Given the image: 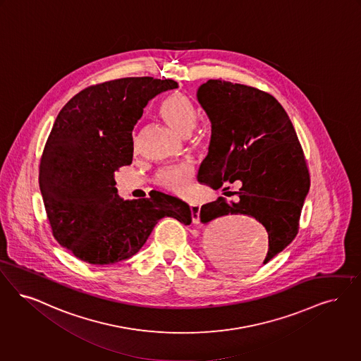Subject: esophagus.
Returning <instances> with one entry per match:
<instances>
[{"instance_id":"1","label":"esophagus","mask_w":361,"mask_h":361,"mask_svg":"<svg viewBox=\"0 0 361 361\" xmlns=\"http://www.w3.org/2000/svg\"><path fill=\"white\" fill-rule=\"evenodd\" d=\"M190 216L193 224H197L200 221V205L190 204Z\"/></svg>"}]
</instances>
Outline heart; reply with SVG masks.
Wrapping results in <instances>:
<instances>
[{
  "label": "heart",
  "instance_id": "b5f03b06",
  "mask_svg": "<svg viewBox=\"0 0 361 361\" xmlns=\"http://www.w3.org/2000/svg\"><path fill=\"white\" fill-rule=\"evenodd\" d=\"M159 113L162 118L180 134L187 135L196 128L197 111L193 103L184 94L176 92L161 104ZM195 176V168L189 162H183L164 168L156 176L159 187L174 195L185 193L189 183Z\"/></svg>",
  "mask_w": 361,
  "mask_h": 361
}]
</instances>
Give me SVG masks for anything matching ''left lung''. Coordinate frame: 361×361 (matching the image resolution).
<instances>
[{
	"label": "left lung",
	"instance_id": "8db88e82",
	"mask_svg": "<svg viewBox=\"0 0 361 361\" xmlns=\"http://www.w3.org/2000/svg\"><path fill=\"white\" fill-rule=\"evenodd\" d=\"M197 101L212 125L197 180L215 190L227 181L242 184L235 202L219 197L204 204L200 220L230 214L255 217L269 233L267 263L298 233L310 188L297 133L281 103L255 87L211 79L199 87Z\"/></svg>",
	"mask_w": 361,
	"mask_h": 361
}]
</instances>
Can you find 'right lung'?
I'll use <instances>...</instances> for the list:
<instances>
[{
    "mask_svg": "<svg viewBox=\"0 0 361 361\" xmlns=\"http://www.w3.org/2000/svg\"><path fill=\"white\" fill-rule=\"evenodd\" d=\"M177 88L172 79L122 78L90 86L60 110L44 146L39 184L59 245L91 264L128 259L159 219L190 224V208L156 192L123 200L114 173L133 161V130L149 101Z\"/></svg>",
    "mask_w": 361,
    "mask_h": 361,
    "instance_id": "1",
    "label": "right lung"
}]
</instances>
